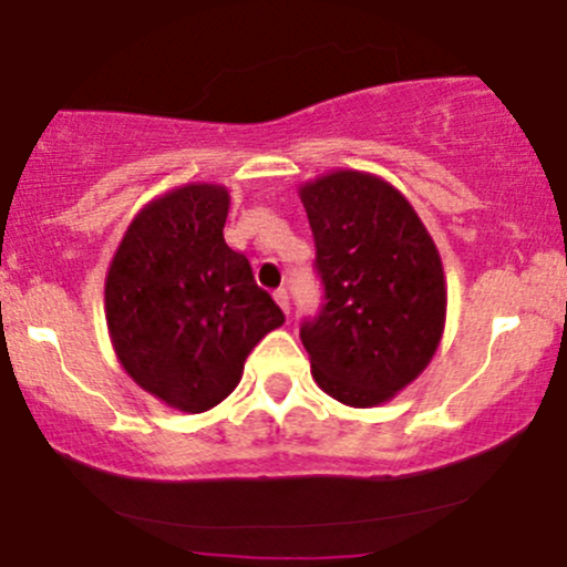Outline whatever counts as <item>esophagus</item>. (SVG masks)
<instances>
[{
  "label": "esophagus",
  "instance_id": "obj_1",
  "mask_svg": "<svg viewBox=\"0 0 567 567\" xmlns=\"http://www.w3.org/2000/svg\"><path fill=\"white\" fill-rule=\"evenodd\" d=\"M274 299H277V305L282 307L285 312H290V293H288V288H277V290H274Z\"/></svg>",
  "mask_w": 567,
  "mask_h": 567
}]
</instances>
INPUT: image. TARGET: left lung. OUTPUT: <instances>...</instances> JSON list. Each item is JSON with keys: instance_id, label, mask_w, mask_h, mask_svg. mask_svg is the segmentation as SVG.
Wrapping results in <instances>:
<instances>
[{"instance_id": "obj_1", "label": "left lung", "mask_w": 567, "mask_h": 567, "mask_svg": "<svg viewBox=\"0 0 567 567\" xmlns=\"http://www.w3.org/2000/svg\"><path fill=\"white\" fill-rule=\"evenodd\" d=\"M323 301L301 323L312 379L353 409L386 403L436 353L447 288L436 244L381 177L337 169L299 188Z\"/></svg>"}]
</instances>
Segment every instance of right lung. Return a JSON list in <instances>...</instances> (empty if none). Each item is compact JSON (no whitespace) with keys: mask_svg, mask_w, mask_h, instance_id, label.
Returning <instances> with one entry per match:
<instances>
[{"mask_svg":"<svg viewBox=\"0 0 567 567\" xmlns=\"http://www.w3.org/2000/svg\"><path fill=\"white\" fill-rule=\"evenodd\" d=\"M230 194L188 183L147 203L106 274V326L125 373L188 414L238 386L249 351L285 323L251 266L225 241Z\"/></svg>","mask_w":567,"mask_h":567,"instance_id":"right-lung-1","label":"right lung"}]
</instances>
